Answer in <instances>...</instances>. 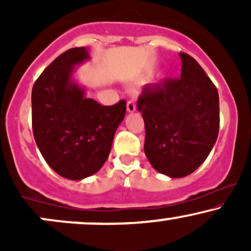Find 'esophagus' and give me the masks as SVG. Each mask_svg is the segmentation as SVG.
<instances>
[{"mask_svg": "<svg viewBox=\"0 0 251 251\" xmlns=\"http://www.w3.org/2000/svg\"><path fill=\"white\" fill-rule=\"evenodd\" d=\"M126 108H127V112H129V113H133V112H135V109H137V106H135L134 101L129 100V101L126 103Z\"/></svg>", "mask_w": 251, "mask_h": 251, "instance_id": "obj_1", "label": "esophagus"}]
</instances>
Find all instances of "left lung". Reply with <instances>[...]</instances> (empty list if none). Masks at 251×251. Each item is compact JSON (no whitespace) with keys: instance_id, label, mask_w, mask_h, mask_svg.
Instances as JSON below:
<instances>
[{"instance_id":"1","label":"left lung","mask_w":251,"mask_h":251,"mask_svg":"<svg viewBox=\"0 0 251 251\" xmlns=\"http://www.w3.org/2000/svg\"><path fill=\"white\" fill-rule=\"evenodd\" d=\"M179 56V79L146 85L138 99L146 158L155 171L170 178L185 177L200 168L220 131L217 88L194 57Z\"/></svg>"}]
</instances>
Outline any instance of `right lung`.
Segmentation results:
<instances>
[{
  "mask_svg": "<svg viewBox=\"0 0 251 251\" xmlns=\"http://www.w3.org/2000/svg\"><path fill=\"white\" fill-rule=\"evenodd\" d=\"M91 59L86 47L72 48L42 72L31 91L33 133L42 157L57 175L81 180L107 160L126 102L102 106L86 97L74 79L76 66Z\"/></svg>",
  "mask_w": 251,
  "mask_h": 251,
  "instance_id": "obj_1",
  "label": "right lung"
}]
</instances>
